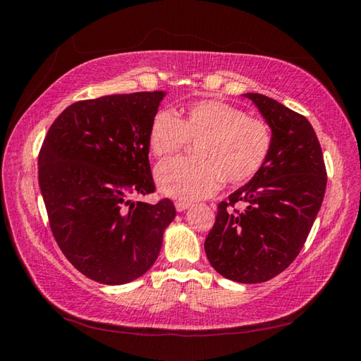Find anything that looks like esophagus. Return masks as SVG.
Wrapping results in <instances>:
<instances>
[{
    "instance_id": "1",
    "label": "esophagus",
    "mask_w": 361,
    "mask_h": 361,
    "mask_svg": "<svg viewBox=\"0 0 361 361\" xmlns=\"http://www.w3.org/2000/svg\"><path fill=\"white\" fill-rule=\"evenodd\" d=\"M189 202H186V200H175V209L176 212H185L186 209H189Z\"/></svg>"
}]
</instances>
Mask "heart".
<instances>
[{
  "label": "heart",
  "instance_id": "1",
  "mask_svg": "<svg viewBox=\"0 0 361 361\" xmlns=\"http://www.w3.org/2000/svg\"><path fill=\"white\" fill-rule=\"evenodd\" d=\"M195 143V159H173L156 169L161 191L181 200L215 194L223 180L245 185L264 167L272 132L264 121L219 100L191 103L183 118L161 109L151 119L148 145L156 157H170Z\"/></svg>",
  "mask_w": 361,
  "mask_h": 361
}]
</instances>
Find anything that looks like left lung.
<instances>
[{
  "mask_svg": "<svg viewBox=\"0 0 361 361\" xmlns=\"http://www.w3.org/2000/svg\"><path fill=\"white\" fill-rule=\"evenodd\" d=\"M245 97L271 126V154L253 180L218 204L204 247L223 277L261 283L283 272L304 247L325 195L326 169L302 114L266 95Z\"/></svg>",
  "mask_w": 361,
  "mask_h": 361,
  "instance_id": "obj_1",
  "label": "left lung"
}]
</instances>
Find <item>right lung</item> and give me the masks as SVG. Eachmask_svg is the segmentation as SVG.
Here are the masks:
<instances>
[{
    "label": "right lung",
    "instance_id": "add662e5",
    "mask_svg": "<svg viewBox=\"0 0 361 361\" xmlns=\"http://www.w3.org/2000/svg\"><path fill=\"white\" fill-rule=\"evenodd\" d=\"M166 92L105 95L70 105L46 133L38 178L57 245L85 277L122 285L154 264L176 215L154 192L148 132Z\"/></svg>",
    "mask_w": 361,
    "mask_h": 361
}]
</instances>
